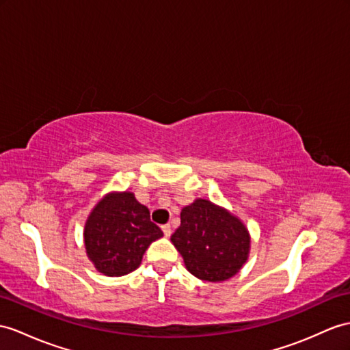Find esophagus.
Returning <instances> with one entry per match:
<instances>
[{"label":"esophagus","mask_w":350,"mask_h":350,"mask_svg":"<svg viewBox=\"0 0 350 350\" xmlns=\"http://www.w3.org/2000/svg\"><path fill=\"white\" fill-rule=\"evenodd\" d=\"M161 232H163V234H165L166 237H169L170 234H172V230H170V226H169V224L161 226Z\"/></svg>","instance_id":"34e87169"}]
</instances>
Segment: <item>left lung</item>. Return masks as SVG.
Returning <instances> with one entry per match:
<instances>
[{
	"instance_id": "1",
	"label": "left lung",
	"mask_w": 350,
	"mask_h": 350,
	"mask_svg": "<svg viewBox=\"0 0 350 350\" xmlns=\"http://www.w3.org/2000/svg\"><path fill=\"white\" fill-rule=\"evenodd\" d=\"M187 270L208 282L233 278L248 260L251 237L242 221L206 199L181 211V226L170 236Z\"/></svg>"
}]
</instances>
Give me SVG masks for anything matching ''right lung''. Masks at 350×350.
Here are the masks:
<instances>
[{
	"instance_id": "1",
	"label": "right lung",
	"mask_w": 350,
	"mask_h": 350,
	"mask_svg": "<svg viewBox=\"0 0 350 350\" xmlns=\"http://www.w3.org/2000/svg\"><path fill=\"white\" fill-rule=\"evenodd\" d=\"M163 232L150 219V211L131 191L109 193L84 226L89 260L107 276H124L139 267L142 255Z\"/></svg>"
}]
</instances>
